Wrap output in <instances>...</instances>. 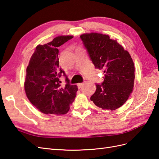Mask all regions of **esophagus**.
<instances>
[{"instance_id":"obj_1","label":"esophagus","mask_w":159,"mask_h":159,"mask_svg":"<svg viewBox=\"0 0 159 159\" xmlns=\"http://www.w3.org/2000/svg\"><path fill=\"white\" fill-rule=\"evenodd\" d=\"M84 84H85L84 82H83V83H80V84H77V87H78L79 88H82V87L84 86Z\"/></svg>"}]
</instances>
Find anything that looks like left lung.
Returning a JSON list of instances; mask_svg holds the SVG:
<instances>
[{
    "label": "left lung",
    "instance_id": "left-lung-1",
    "mask_svg": "<svg viewBox=\"0 0 159 159\" xmlns=\"http://www.w3.org/2000/svg\"><path fill=\"white\" fill-rule=\"evenodd\" d=\"M80 38L94 67L104 75L103 82L96 84V90L90 100L102 109H118L133 90L135 67L132 59L121 45L108 35L84 34Z\"/></svg>",
    "mask_w": 159,
    "mask_h": 159
}]
</instances>
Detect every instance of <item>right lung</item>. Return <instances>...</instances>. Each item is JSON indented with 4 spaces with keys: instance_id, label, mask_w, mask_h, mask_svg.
I'll return each mask as SVG.
<instances>
[{
    "instance_id": "right-lung-1",
    "label": "right lung",
    "mask_w": 159,
    "mask_h": 159,
    "mask_svg": "<svg viewBox=\"0 0 159 159\" xmlns=\"http://www.w3.org/2000/svg\"><path fill=\"white\" fill-rule=\"evenodd\" d=\"M73 38L59 36L44 45H38L26 69L24 84L27 97L33 105L44 114L64 115L74 101L77 91L64 71L59 67V46ZM61 75L66 84L61 86Z\"/></svg>"
}]
</instances>
